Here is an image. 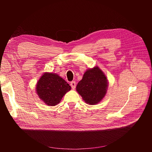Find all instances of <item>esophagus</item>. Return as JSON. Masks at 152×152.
I'll return each mask as SVG.
<instances>
[{"label": "esophagus", "mask_w": 152, "mask_h": 152, "mask_svg": "<svg viewBox=\"0 0 152 152\" xmlns=\"http://www.w3.org/2000/svg\"><path fill=\"white\" fill-rule=\"evenodd\" d=\"M76 82H74V81H72V82H70V86H71V88H72L73 89H74L76 88Z\"/></svg>", "instance_id": "obj_1"}]
</instances>
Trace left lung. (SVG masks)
Segmentation results:
<instances>
[{"label": "left lung", "instance_id": "obj_1", "mask_svg": "<svg viewBox=\"0 0 152 152\" xmlns=\"http://www.w3.org/2000/svg\"><path fill=\"white\" fill-rule=\"evenodd\" d=\"M108 88L104 74L98 66L88 70L76 86V91L88 104H97L104 98Z\"/></svg>", "mask_w": 152, "mask_h": 152}]
</instances>
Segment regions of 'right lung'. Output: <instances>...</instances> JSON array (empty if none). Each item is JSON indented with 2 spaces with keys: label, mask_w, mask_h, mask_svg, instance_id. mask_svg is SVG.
Returning <instances> with one entry per match:
<instances>
[{
  "label": "right lung",
  "mask_w": 152,
  "mask_h": 152,
  "mask_svg": "<svg viewBox=\"0 0 152 152\" xmlns=\"http://www.w3.org/2000/svg\"><path fill=\"white\" fill-rule=\"evenodd\" d=\"M36 89L40 99L46 104L56 106L71 87L57 74L46 72L38 80Z\"/></svg>",
  "instance_id": "obj_1"
}]
</instances>
